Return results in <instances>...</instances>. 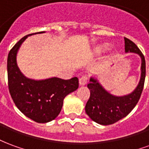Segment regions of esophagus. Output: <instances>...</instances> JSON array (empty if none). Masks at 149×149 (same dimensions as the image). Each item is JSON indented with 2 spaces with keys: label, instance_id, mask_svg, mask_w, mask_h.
I'll return each mask as SVG.
<instances>
[{
  "label": "esophagus",
  "instance_id": "obj_1",
  "mask_svg": "<svg viewBox=\"0 0 149 149\" xmlns=\"http://www.w3.org/2000/svg\"><path fill=\"white\" fill-rule=\"evenodd\" d=\"M87 76H83V77L80 78V80H79V84H80L81 86H84V85H85V84H87Z\"/></svg>",
  "mask_w": 149,
  "mask_h": 149
}]
</instances>
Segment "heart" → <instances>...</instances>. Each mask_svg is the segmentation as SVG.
I'll use <instances>...</instances> for the list:
<instances>
[{
    "instance_id": "heart-1",
    "label": "heart",
    "mask_w": 149,
    "mask_h": 149,
    "mask_svg": "<svg viewBox=\"0 0 149 149\" xmlns=\"http://www.w3.org/2000/svg\"><path fill=\"white\" fill-rule=\"evenodd\" d=\"M109 47V44L107 43H103V44H100L99 45H97L95 48H94V52L97 54H100V53H102L103 52H104Z\"/></svg>"
}]
</instances>
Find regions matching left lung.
I'll use <instances>...</instances> for the list:
<instances>
[{
    "mask_svg": "<svg viewBox=\"0 0 149 149\" xmlns=\"http://www.w3.org/2000/svg\"><path fill=\"white\" fill-rule=\"evenodd\" d=\"M125 43L126 53H136L141 59L140 81L131 93L115 96L108 92L97 78L91 77L89 84H88L90 97L85 105V112L93 121L99 125H112L128 115L138 103L143 91L146 73L144 56L132 40L125 37Z\"/></svg>",
    "mask_w": 149,
    "mask_h": 149,
    "instance_id": "left-lung-1",
    "label": "left lung"
}]
</instances>
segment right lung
Wrapping results in <instances>:
<instances>
[{
	"mask_svg": "<svg viewBox=\"0 0 149 149\" xmlns=\"http://www.w3.org/2000/svg\"><path fill=\"white\" fill-rule=\"evenodd\" d=\"M21 38L8 53L7 60L8 89L16 106L24 115L37 123L52 121L59 115L65 97L78 88L77 77L62 80L58 77L33 80L26 77L18 67L17 56L25 39Z\"/></svg>",
	"mask_w": 149,
	"mask_h": 149,
	"instance_id": "obj_1",
	"label": "right lung"
}]
</instances>
